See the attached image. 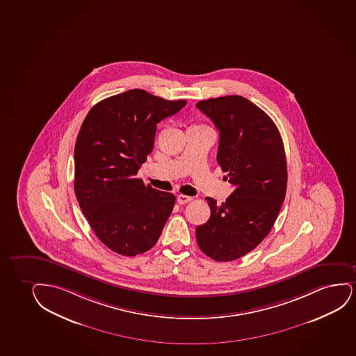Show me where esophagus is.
<instances>
[{"instance_id":"obj_1","label":"esophagus","mask_w":356,"mask_h":356,"mask_svg":"<svg viewBox=\"0 0 356 356\" xmlns=\"http://www.w3.org/2000/svg\"><path fill=\"white\" fill-rule=\"evenodd\" d=\"M193 198L190 197V196H185V195H179L178 197H177V202L179 203V204H185V203L190 202Z\"/></svg>"}]
</instances>
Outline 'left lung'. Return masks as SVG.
I'll use <instances>...</instances> for the list:
<instances>
[{
	"label": "left lung",
	"mask_w": 356,
	"mask_h": 356,
	"mask_svg": "<svg viewBox=\"0 0 356 356\" xmlns=\"http://www.w3.org/2000/svg\"><path fill=\"white\" fill-rule=\"evenodd\" d=\"M220 134L216 161L234 193L220 206L206 197L211 216L196 227L200 249L216 261H234L261 243L283 204L288 171L283 140L261 108L238 95L196 104Z\"/></svg>",
	"instance_id": "left-lung-1"
}]
</instances>
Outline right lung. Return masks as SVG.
I'll use <instances>...</instances> for the list:
<instances>
[{"label": "right lung", "mask_w": 356, "mask_h": 356, "mask_svg": "<svg viewBox=\"0 0 356 356\" xmlns=\"http://www.w3.org/2000/svg\"><path fill=\"white\" fill-rule=\"evenodd\" d=\"M186 104L132 89L99 101L88 113L74 147V193L97 238L135 257L158 242L176 196L136 175L154 148L156 124Z\"/></svg>", "instance_id": "1"}]
</instances>
